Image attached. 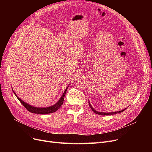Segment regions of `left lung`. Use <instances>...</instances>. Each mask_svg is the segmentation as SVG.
Masks as SVG:
<instances>
[{"instance_id":"1","label":"left lung","mask_w":152,"mask_h":152,"mask_svg":"<svg viewBox=\"0 0 152 152\" xmlns=\"http://www.w3.org/2000/svg\"><path fill=\"white\" fill-rule=\"evenodd\" d=\"M89 106H90V107H91V108L92 109V110L94 111V112L95 113H96V114H97V115H115V114H117V113H121V112H123V111H124L126 108H125V109H124V110H121V111H116V112H110V113H105V112H100V111H96L95 110L94 108H93V107H92V105H91V103H90V102H89Z\"/></svg>"}]
</instances>
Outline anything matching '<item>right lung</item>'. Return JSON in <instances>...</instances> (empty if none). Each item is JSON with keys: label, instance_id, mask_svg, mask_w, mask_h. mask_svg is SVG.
<instances>
[{"label": "right lung", "instance_id": "right-lung-1", "mask_svg": "<svg viewBox=\"0 0 152 152\" xmlns=\"http://www.w3.org/2000/svg\"><path fill=\"white\" fill-rule=\"evenodd\" d=\"M68 88V86L65 89L63 95H61V97H60V100L57 103H55L54 105H53L50 107H36L32 106V105L28 104V103H27L26 102H24L23 100L20 99L17 96V95L16 94V93L14 92L13 90V92L14 94L16 95V97H17V99H18V100L22 103L23 105L29 111H30L31 113H36V114H40V115H46V114H49V113L55 112V111H57L58 110V108L62 105L63 103V100H64V98H65V94H66Z\"/></svg>", "mask_w": 152, "mask_h": 152}]
</instances>
